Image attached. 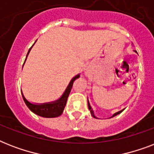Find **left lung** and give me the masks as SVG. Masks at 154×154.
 Returning a JSON list of instances; mask_svg holds the SVG:
<instances>
[{"mask_svg":"<svg viewBox=\"0 0 154 154\" xmlns=\"http://www.w3.org/2000/svg\"><path fill=\"white\" fill-rule=\"evenodd\" d=\"M88 108H89V111H90V112H91V115H92V116H93V117H94V118H97V117L96 116L94 115V109H93V108L91 107V105H90V104H89V101H88ZM123 110H124V109H122V110H121V111H118V112H115L114 114L112 115V117H115V116H117V114H119V113H121V112H122V111H123ZM111 117H110V118H111Z\"/></svg>","mask_w":154,"mask_h":154,"instance_id":"left-lung-1","label":"left lung"}]
</instances>
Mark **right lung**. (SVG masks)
<instances>
[{
    "mask_svg": "<svg viewBox=\"0 0 154 154\" xmlns=\"http://www.w3.org/2000/svg\"><path fill=\"white\" fill-rule=\"evenodd\" d=\"M32 49V47L30 48L29 52L27 53L25 60L27 59V57L29 53L30 50ZM80 74L76 75L74 77H72V80L70 81L69 84L68 85L67 88L65 90V92L63 93L60 98L57 99L55 101H51V102H46L43 103V104H35V103L30 102L29 101H28L27 99L25 98V97L24 96L23 92L21 91V94H22V97L24 99V101L28 106V108L32 112H34L35 114L38 115L40 117H47V118H52V117H59L60 115L62 114L64 109L65 107L66 102H67L68 97L69 95L70 91L72 89V85L73 82L76 79L79 78Z\"/></svg>",
    "mask_w": 154,
    "mask_h": 154,
    "instance_id": "obj_1",
    "label": "right lung"
}]
</instances>
